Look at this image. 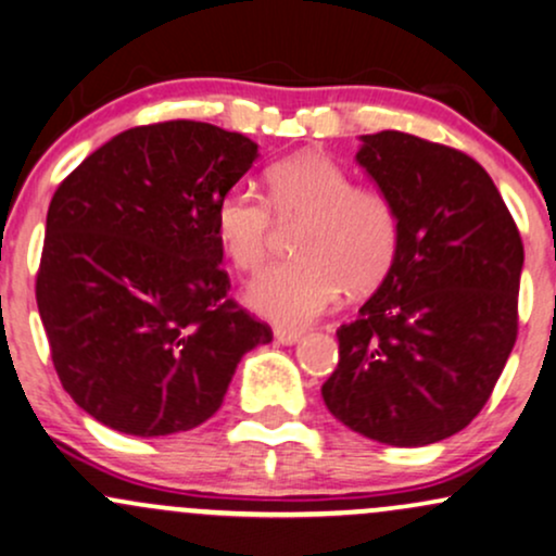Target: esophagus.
Returning a JSON list of instances; mask_svg holds the SVG:
<instances>
[{
    "instance_id": "obj_1",
    "label": "esophagus",
    "mask_w": 556,
    "mask_h": 556,
    "mask_svg": "<svg viewBox=\"0 0 556 556\" xmlns=\"http://www.w3.org/2000/svg\"><path fill=\"white\" fill-rule=\"evenodd\" d=\"M274 339H277L279 344L292 346V344H298L300 339H303V331H298V329H274Z\"/></svg>"
}]
</instances>
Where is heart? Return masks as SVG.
Here are the masks:
<instances>
[{"instance_id":"1","label":"heart","mask_w":556,"mask_h":556,"mask_svg":"<svg viewBox=\"0 0 556 556\" xmlns=\"http://www.w3.org/2000/svg\"><path fill=\"white\" fill-rule=\"evenodd\" d=\"M266 184L277 217L305 225L295 238L300 258L269 266L249 285L245 300L258 316L305 326L324 316L344 287L365 292L386 277L399 249V219L383 193L352 186L350 173L320 152L271 165ZM271 206L249 186L219 199L217 238L240 271H256L269 256Z\"/></svg>"}]
</instances>
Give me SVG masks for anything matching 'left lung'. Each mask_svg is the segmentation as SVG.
I'll return each mask as SVG.
<instances>
[{"mask_svg":"<svg viewBox=\"0 0 556 556\" xmlns=\"http://www.w3.org/2000/svg\"><path fill=\"white\" fill-rule=\"evenodd\" d=\"M354 160L391 202L399 249L383 282L337 331L326 406L396 447L464 430L518 337L523 243L477 160L404 131L359 137Z\"/></svg>","mask_w":556,"mask_h":556,"instance_id":"left-lung-1","label":"left lung"}]
</instances>
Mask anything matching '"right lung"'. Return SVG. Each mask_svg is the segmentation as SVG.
I'll list each match as a JSON object with an SVG mask.
<instances>
[{
  "label": "right lung",
  "instance_id": "add662e5",
  "mask_svg": "<svg viewBox=\"0 0 556 556\" xmlns=\"http://www.w3.org/2000/svg\"><path fill=\"white\" fill-rule=\"evenodd\" d=\"M258 144L202 122L122 131L53 193L36 300L64 391L137 438L186 432L223 406L271 329L227 298L214 212Z\"/></svg>",
  "mask_w": 556,
  "mask_h": 556
}]
</instances>
